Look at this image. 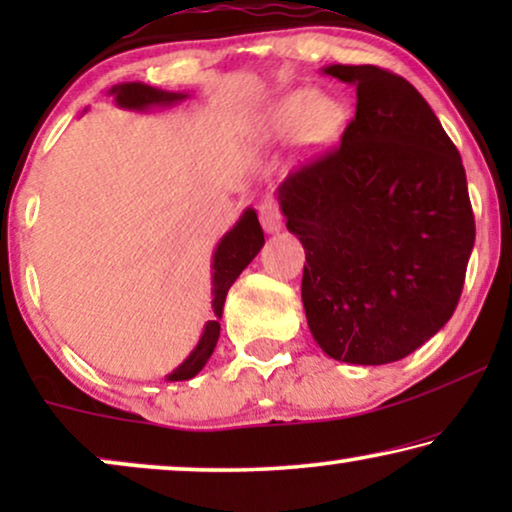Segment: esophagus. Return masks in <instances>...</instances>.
Instances as JSON below:
<instances>
[{
	"mask_svg": "<svg viewBox=\"0 0 512 512\" xmlns=\"http://www.w3.org/2000/svg\"><path fill=\"white\" fill-rule=\"evenodd\" d=\"M258 216H261L263 228L268 230V233H277V230L282 228V212H279L277 200L272 198V195H265L261 200V205H258Z\"/></svg>",
	"mask_w": 512,
	"mask_h": 512,
	"instance_id": "esophagus-1",
	"label": "esophagus"
}]
</instances>
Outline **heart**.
<instances>
[{"label":"heart","mask_w":512,"mask_h":512,"mask_svg":"<svg viewBox=\"0 0 512 512\" xmlns=\"http://www.w3.org/2000/svg\"><path fill=\"white\" fill-rule=\"evenodd\" d=\"M345 111L335 100L326 95H310L305 90L286 95L272 109L268 125L275 132H289L296 128V135L305 144H328L342 130Z\"/></svg>","instance_id":"1"}]
</instances>
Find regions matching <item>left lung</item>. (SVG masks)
Returning a JSON list of instances; mask_svg holds the SVG:
<instances>
[{"mask_svg": "<svg viewBox=\"0 0 512 512\" xmlns=\"http://www.w3.org/2000/svg\"><path fill=\"white\" fill-rule=\"evenodd\" d=\"M356 86L340 146L277 188L303 242V305L335 361L382 366L433 338L459 303L475 242L461 156L417 88L375 65H331Z\"/></svg>", "mask_w": 512, "mask_h": 512, "instance_id": "left-lung-1", "label": "left lung"}]
</instances>
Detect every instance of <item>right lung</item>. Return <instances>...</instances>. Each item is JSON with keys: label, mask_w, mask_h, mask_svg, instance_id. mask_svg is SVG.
Segmentation results:
<instances>
[{"label": "right lung", "mask_w": 512, "mask_h": 512, "mask_svg": "<svg viewBox=\"0 0 512 512\" xmlns=\"http://www.w3.org/2000/svg\"><path fill=\"white\" fill-rule=\"evenodd\" d=\"M111 95L118 107L125 109H137L144 111L149 107H170L174 102L184 100V93H167V90L160 88H151L144 86V83H121V86L111 88ZM265 244L263 237V228L258 223V216L254 209H247L240 216V221L235 223L233 228L228 230L226 235L221 237L219 247L214 251V261H212V307H214V317L212 321H207L205 331L200 335L198 347L193 349L191 356L181 363V366L174 370V373L167 375L170 382H179V380H191L205 368V363L212 356L216 340H219L221 333V314H223V303H226L228 289L233 286V282L240 277V272L247 268V265L254 261V256L261 251Z\"/></svg>", "instance_id": "right-lung-1"}]
</instances>
